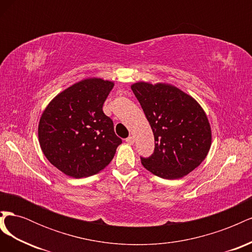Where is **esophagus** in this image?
<instances>
[{
    "label": "esophagus",
    "instance_id": "obj_1",
    "mask_svg": "<svg viewBox=\"0 0 252 252\" xmlns=\"http://www.w3.org/2000/svg\"><path fill=\"white\" fill-rule=\"evenodd\" d=\"M126 142H127L128 144L132 145V144L134 143V138H133V136H128V138L126 139Z\"/></svg>",
    "mask_w": 252,
    "mask_h": 252
}]
</instances>
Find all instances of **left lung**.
<instances>
[{"label": "left lung", "instance_id": "obj_1", "mask_svg": "<svg viewBox=\"0 0 252 252\" xmlns=\"http://www.w3.org/2000/svg\"><path fill=\"white\" fill-rule=\"evenodd\" d=\"M155 135V151L141 158L143 166L158 177L175 180L199 166L211 146L207 116L192 96L170 84L131 85Z\"/></svg>", "mask_w": 252, "mask_h": 252}]
</instances>
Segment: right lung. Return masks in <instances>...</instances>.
Instances as JSON below:
<instances>
[{
    "instance_id": "obj_1",
    "label": "right lung",
    "mask_w": 252,
    "mask_h": 252,
    "mask_svg": "<svg viewBox=\"0 0 252 252\" xmlns=\"http://www.w3.org/2000/svg\"><path fill=\"white\" fill-rule=\"evenodd\" d=\"M114 86L98 78L82 80L59 94L40 119L39 142L45 157L69 177L86 178L103 170L122 140L103 104Z\"/></svg>"
}]
</instances>
